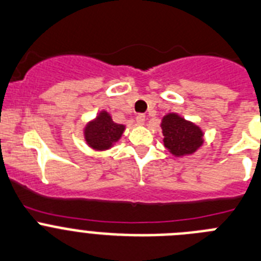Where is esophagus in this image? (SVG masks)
Here are the masks:
<instances>
[{
  "mask_svg": "<svg viewBox=\"0 0 261 261\" xmlns=\"http://www.w3.org/2000/svg\"><path fill=\"white\" fill-rule=\"evenodd\" d=\"M144 121H145L144 114H138V116H136V125L143 126L144 125Z\"/></svg>",
  "mask_w": 261,
  "mask_h": 261,
  "instance_id": "34e87169",
  "label": "esophagus"
}]
</instances>
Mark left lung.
Masks as SVG:
<instances>
[{
	"label": "left lung",
	"instance_id": "obj_1",
	"mask_svg": "<svg viewBox=\"0 0 261 261\" xmlns=\"http://www.w3.org/2000/svg\"><path fill=\"white\" fill-rule=\"evenodd\" d=\"M164 147L174 157L191 156L204 144V131L178 113H168L161 119Z\"/></svg>",
	"mask_w": 261,
	"mask_h": 261
}]
</instances>
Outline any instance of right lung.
<instances>
[{
    "label": "right lung",
    "instance_id": "right-lung-1",
    "mask_svg": "<svg viewBox=\"0 0 261 261\" xmlns=\"http://www.w3.org/2000/svg\"><path fill=\"white\" fill-rule=\"evenodd\" d=\"M126 125L116 123L107 110H100L97 116L83 127L87 145L98 152L108 151L122 138Z\"/></svg>",
    "mask_w": 261,
    "mask_h": 261
}]
</instances>
